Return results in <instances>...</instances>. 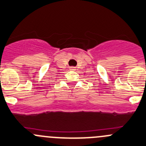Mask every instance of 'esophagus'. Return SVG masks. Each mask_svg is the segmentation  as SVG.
I'll use <instances>...</instances> for the list:
<instances>
[{"mask_svg":"<svg viewBox=\"0 0 146 146\" xmlns=\"http://www.w3.org/2000/svg\"><path fill=\"white\" fill-rule=\"evenodd\" d=\"M70 70H76V68H75V67H70Z\"/></svg>","mask_w":146,"mask_h":146,"instance_id":"esophagus-1","label":"esophagus"}]
</instances>
